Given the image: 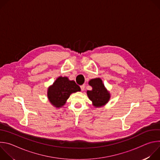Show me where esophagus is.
<instances>
[{"label": "esophagus", "instance_id": "1", "mask_svg": "<svg viewBox=\"0 0 160 160\" xmlns=\"http://www.w3.org/2000/svg\"><path fill=\"white\" fill-rule=\"evenodd\" d=\"M80 88H81V90L83 91L84 89H85V85H82L80 86Z\"/></svg>", "mask_w": 160, "mask_h": 160}]
</instances>
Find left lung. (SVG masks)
<instances>
[{
	"label": "left lung",
	"mask_w": 160,
	"mask_h": 160,
	"mask_svg": "<svg viewBox=\"0 0 160 160\" xmlns=\"http://www.w3.org/2000/svg\"><path fill=\"white\" fill-rule=\"evenodd\" d=\"M88 84L92 87V90H87V94L93 105L96 107L104 106L110 99V94L105 88L100 78L91 79Z\"/></svg>",
	"instance_id": "obj_1"
}]
</instances>
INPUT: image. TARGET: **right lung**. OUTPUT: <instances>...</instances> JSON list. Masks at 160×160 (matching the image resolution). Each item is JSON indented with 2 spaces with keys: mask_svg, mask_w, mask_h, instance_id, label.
<instances>
[{
  "mask_svg": "<svg viewBox=\"0 0 160 160\" xmlns=\"http://www.w3.org/2000/svg\"><path fill=\"white\" fill-rule=\"evenodd\" d=\"M80 90V87L73 80L68 77H58L48 88V97L51 103L56 108H61L69 98L70 94Z\"/></svg>",
  "mask_w": 160,
  "mask_h": 160,
  "instance_id": "1",
  "label": "right lung"
}]
</instances>
